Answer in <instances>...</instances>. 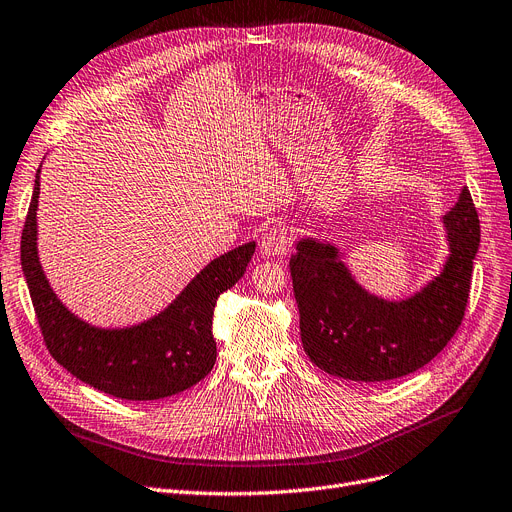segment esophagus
<instances>
[{"instance_id": "34e87169", "label": "esophagus", "mask_w": 512, "mask_h": 512, "mask_svg": "<svg viewBox=\"0 0 512 512\" xmlns=\"http://www.w3.org/2000/svg\"><path fill=\"white\" fill-rule=\"evenodd\" d=\"M291 249V234H288L286 228L274 226L261 238V253L265 257H280L286 255V251Z\"/></svg>"}]
</instances>
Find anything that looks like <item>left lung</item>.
Segmentation results:
<instances>
[{
	"label": "left lung",
	"mask_w": 512,
	"mask_h": 512,
	"mask_svg": "<svg viewBox=\"0 0 512 512\" xmlns=\"http://www.w3.org/2000/svg\"><path fill=\"white\" fill-rule=\"evenodd\" d=\"M443 228L450 255L439 276L402 301L368 293L335 244L297 240L291 276L307 358L332 376L362 383L393 381L429 364L456 335L469 303L481 232L466 188L443 215Z\"/></svg>",
	"instance_id": "obj_1"
}]
</instances>
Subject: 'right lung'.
<instances>
[{"mask_svg":"<svg viewBox=\"0 0 512 512\" xmlns=\"http://www.w3.org/2000/svg\"><path fill=\"white\" fill-rule=\"evenodd\" d=\"M39 173L20 240V261L43 341L52 358L85 385L129 402L163 399L190 389L211 372L217 347L213 309L255 253L247 242L213 259L163 311L140 324L100 328L77 318L54 293L37 255Z\"/></svg>","mask_w":512,"mask_h":512,"instance_id":"add662e5","label":"right lung"}]
</instances>
